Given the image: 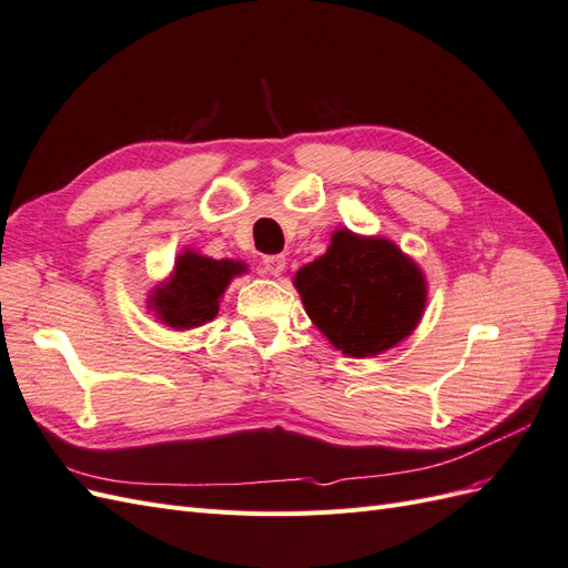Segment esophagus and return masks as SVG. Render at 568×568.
Masks as SVG:
<instances>
[{"label": "esophagus", "instance_id": "esophagus-1", "mask_svg": "<svg viewBox=\"0 0 568 568\" xmlns=\"http://www.w3.org/2000/svg\"><path fill=\"white\" fill-rule=\"evenodd\" d=\"M261 265H263L265 274H272V277H277V274H282L284 267H286V257L282 253H277V255H263Z\"/></svg>", "mask_w": 568, "mask_h": 568}]
</instances>
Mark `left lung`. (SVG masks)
Returning <instances> with one entry per match:
<instances>
[{"label":"left lung","mask_w":568,"mask_h":568,"mask_svg":"<svg viewBox=\"0 0 568 568\" xmlns=\"http://www.w3.org/2000/svg\"><path fill=\"white\" fill-rule=\"evenodd\" d=\"M307 315L338 351L369 357L412 334L422 320V270L388 239L338 230L332 246L294 280Z\"/></svg>","instance_id":"obj_1"}]
</instances>
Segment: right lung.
<instances>
[{"label":"right lung","instance_id":"1","mask_svg":"<svg viewBox=\"0 0 568 568\" xmlns=\"http://www.w3.org/2000/svg\"><path fill=\"white\" fill-rule=\"evenodd\" d=\"M244 270V263L213 261V257L186 251L180 255L170 284L153 294V307L161 320L175 329L211 322L217 315V303L227 284L234 274H242Z\"/></svg>","mask_w":568,"mask_h":568}]
</instances>
